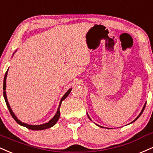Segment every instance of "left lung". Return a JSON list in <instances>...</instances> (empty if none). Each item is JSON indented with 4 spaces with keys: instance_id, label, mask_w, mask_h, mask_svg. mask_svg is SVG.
I'll list each match as a JSON object with an SVG mask.
<instances>
[{
    "instance_id": "8db88e82",
    "label": "left lung",
    "mask_w": 153,
    "mask_h": 153,
    "mask_svg": "<svg viewBox=\"0 0 153 153\" xmlns=\"http://www.w3.org/2000/svg\"><path fill=\"white\" fill-rule=\"evenodd\" d=\"M145 105H146V102H145V105H144V107H143V108H142V111H141V112H140V114H139V116H137V117L136 118H135V119H134V121H132V122H131V123L134 122V121H136V120L137 119V118H138L139 117H140V116H141V115H142V113H143L144 110H145ZM87 116H88V114H87ZM88 117H89V118H90V116H88ZM90 120H91V119H90ZM96 125H97V124H96ZM97 126H100V127H102V126H99V125H97Z\"/></svg>"
}]
</instances>
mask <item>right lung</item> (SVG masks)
Masks as SVG:
<instances>
[{
    "label": "right lung",
    "mask_w": 153,
    "mask_h": 153,
    "mask_svg": "<svg viewBox=\"0 0 153 153\" xmlns=\"http://www.w3.org/2000/svg\"><path fill=\"white\" fill-rule=\"evenodd\" d=\"M13 54H14V53H13ZM8 70H7V71L6 72V74H5V76H4V80H3V97H4L5 101H6V105H7V107H8V111H9L10 114H11V116H12V117H13V119H14L15 121H16V122H17V123H19V125L25 126V127H27V128H29V129H31V130H43V129H46V128H48L52 127V126H53L54 125L56 124V123H57V121H58V119H59V117H60V106H61V102H62V101L63 100L66 99V97H68V95H69V93H70V92H71V88L69 89V90H68L67 92H66V93H65V95L63 96V97H62V98H61V101H60L59 106H58V108L57 112H56V115H55V116H53V118L52 119L50 120V121L48 123H43V124H41V125H29V124H27V123L22 122L21 121H19V120L18 118H17L16 116H15V114H13V111H12L11 107H10V105H9V103H8V102L7 96H6V77H7Z\"/></svg>",
    "instance_id": "right-lung-1"
}]
</instances>
